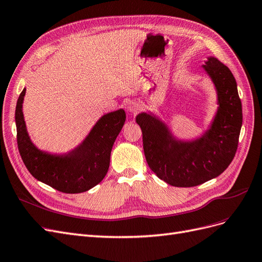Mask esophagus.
I'll use <instances>...</instances> for the list:
<instances>
[{"mask_svg": "<svg viewBox=\"0 0 262 262\" xmlns=\"http://www.w3.org/2000/svg\"><path fill=\"white\" fill-rule=\"evenodd\" d=\"M126 107H127V111H128L129 113H132V114L137 113L138 110H139L138 103L134 102V101H130V102L127 104V106H126Z\"/></svg>", "mask_w": 262, "mask_h": 262, "instance_id": "esophagus-1", "label": "esophagus"}]
</instances>
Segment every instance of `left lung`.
<instances>
[{
    "instance_id": "8db88e82",
    "label": "left lung",
    "mask_w": 262,
    "mask_h": 262,
    "mask_svg": "<svg viewBox=\"0 0 262 262\" xmlns=\"http://www.w3.org/2000/svg\"><path fill=\"white\" fill-rule=\"evenodd\" d=\"M202 70L214 86L217 108L199 137L177 138L170 126L150 111L136 116L149 167L175 187H192L215 179L230 165L238 145L243 112L234 76L214 56L208 57Z\"/></svg>"
}]
</instances>
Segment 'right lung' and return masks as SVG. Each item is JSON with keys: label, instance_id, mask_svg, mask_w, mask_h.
<instances>
[{"label": "right lung", "instance_id": "add662e5", "mask_svg": "<svg viewBox=\"0 0 262 262\" xmlns=\"http://www.w3.org/2000/svg\"><path fill=\"white\" fill-rule=\"evenodd\" d=\"M25 95L26 88L16 104L15 123L19 154L30 174L66 193H79L95 187L107 173L112 147L126 121L124 110L101 116L86 138L69 152L51 154L39 149L30 139L23 113Z\"/></svg>", "mask_w": 262, "mask_h": 262}]
</instances>
